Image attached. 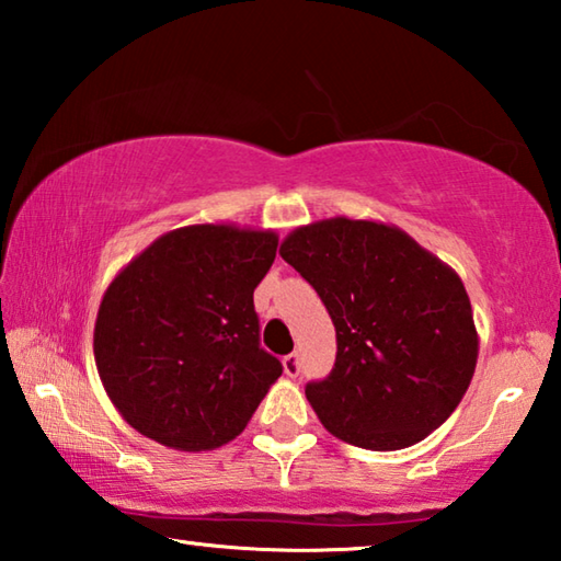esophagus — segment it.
I'll list each match as a JSON object with an SVG mask.
<instances>
[{
	"mask_svg": "<svg viewBox=\"0 0 561 561\" xmlns=\"http://www.w3.org/2000/svg\"><path fill=\"white\" fill-rule=\"evenodd\" d=\"M282 366H284V374L297 378L299 371H301V364H299V354L297 351H291V354H287L282 358Z\"/></svg>",
	"mask_w": 561,
	"mask_h": 561,
	"instance_id": "1",
	"label": "esophagus"
}]
</instances>
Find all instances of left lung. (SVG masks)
I'll return each instance as SVG.
<instances>
[{"mask_svg": "<svg viewBox=\"0 0 561 561\" xmlns=\"http://www.w3.org/2000/svg\"><path fill=\"white\" fill-rule=\"evenodd\" d=\"M279 254L336 329L334 368L307 383L329 433L401 450L448 421L478 364L468 291L448 264L398 227L348 217L297 227Z\"/></svg>", "mask_w": 561, "mask_h": 561, "instance_id": "obj_1", "label": "left lung"}]
</instances>
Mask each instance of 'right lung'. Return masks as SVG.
I'll return each mask as SVG.
<instances>
[{"mask_svg":"<svg viewBox=\"0 0 561 561\" xmlns=\"http://www.w3.org/2000/svg\"><path fill=\"white\" fill-rule=\"evenodd\" d=\"M272 230L190 225L123 267L103 294L93 356L130 428L173 450H213L244 431L277 356L260 346L252 294L277 257Z\"/></svg>","mask_w":561,"mask_h":561,"instance_id":"obj_1","label":"right lung"}]
</instances>
